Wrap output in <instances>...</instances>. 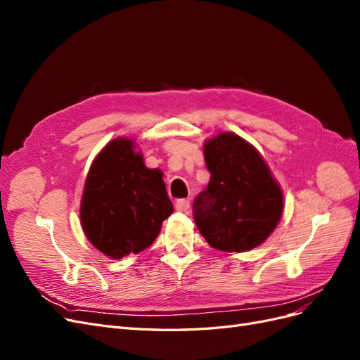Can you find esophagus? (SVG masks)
Segmentation results:
<instances>
[{
  "instance_id": "obj_1",
  "label": "esophagus",
  "mask_w": 360,
  "mask_h": 360,
  "mask_svg": "<svg viewBox=\"0 0 360 360\" xmlns=\"http://www.w3.org/2000/svg\"><path fill=\"white\" fill-rule=\"evenodd\" d=\"M189 207H191L189 200H177L176 201V210L177 212H188Z\"/></svg>"
}]
</instances>
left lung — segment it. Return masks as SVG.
Segmentation results:
<instances>
[{
	"instance_id": "1",
	"label": "left lung",
	"mask_w": 360,
	"mask_h": 360,
	"mask_svg": "<svg viewBox=\"0 0 360 360\" xmlns=\"http://www.w3.org/2000/svg\"><path fill=\"white\" fill-rule=\"evenodd\" d=\"M210 172L193 201V219L212 248L245 252L263 243L282 214V192L266 162L245 139L221 134L204 146Z\"/></svg>"
}]
</instances>
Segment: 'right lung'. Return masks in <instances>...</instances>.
Returning a JSON list of instances; mask_svg holds the SVG:
<instances>
[{"label":"right lung","mask_w":360,"mask_h":360,"mask_svg":"<svg viewBox=\"0 0 360 360\" xmlns=\"http://www.w3.org/2000/svg\"><path fill=\"white\" fill-rule=\"evenodd\" d=\"M174 212L159 169H148L130 139L111 141L90 168L81 202L86 238L111 258L147 249Z\"/></svg>","instance_id":"1"}]
</instances>
